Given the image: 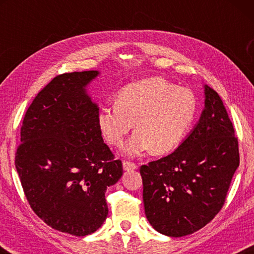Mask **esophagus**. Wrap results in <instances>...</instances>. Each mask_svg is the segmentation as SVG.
I'll list each match as a JSON object with an SVG mask.
<instances>
[{
	"mask_svg": "<svg viewBox=\"0 0 254 254\" xmlns=\"http://www.w3.org/2000/svg\"><path fill=\"white\" fill-rule=\"evenodd\" d=\"M137 168V166L135 165L134 162H131V161H123V169L127 170V171H130V170H135Z\"/></svg>",
	"mask_w": 254,
	"mask_h": 254,
	"instance_id": "esophagus-1",
	"label": "esophagus"
}]
</instances>
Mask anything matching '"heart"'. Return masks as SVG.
Segmentation results:
<instances>
[{"instance_id": "1", "label": "heart", "mask_w": 254, "mask_h": 254, "mask_svg": "<svg viewBox=\"0 0 254 254\" xmlns=\"http://www.w3.org/2000/svg\"><path fill=\"white\" fill-rule=\"evenodd\" d=\"M197 109L190 89L152 77L127 85L118 94L117 104L102 107L98 126L107 142L121 147L134 123L136 132L124 149L127 156H139L150 148L165 153L183 142Z\"/></svg>"}]
</instances>
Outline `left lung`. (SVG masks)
<instances>
[{
  "label": "left lung",
  "instance_id": "1",
  "mask_svg": "<svg viewBox=\"0 0 254 254\" xmlns=\"http://www.w3.org/2000/svg\"><path fill=\"white\" fill-rule=\"evenodd\" d=\"M205 109L183 143L141 166L144 212L159 233L180 238L216 216L240 165L234 127L218 94L205 85Z\"/></svg>",
  "mask_w": 254,
  "mask_h": 254
}]
</instances>
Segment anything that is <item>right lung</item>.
I'll return each instance as SVG.
<instances>
[{
  "label": "right lung",
  "instance_id": "right-lung-1",
  "mask_svg": "<svg viewBox=\"0 0 254 254\" xmlns=\"http://www.w3.org/2000/svg\"><path fill=\"white\" fill-rule=\"evenodd\" d=\"M97 70L56 76L24 115L15 168L34 213L53 229L92 234L106 220L105 192L123 175L86 93Z\"/></svg>",
  "mask_w": 254,
  "mask_h": 254
}]
</instances>
